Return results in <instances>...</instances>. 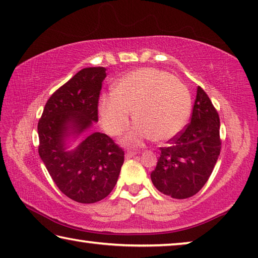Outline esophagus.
<instances>
[{"mask_svg":"<svg viewBox=\"0 0 258 258\" xmlns=\"http://www.w3.org/2000/svg\"><path fill=\"white\" fill-rule=\"evenodd\" d=\"M137 154H138V152L134 151V150H127V151H126V154H125V158L130 159V158H132V157H134Z\"/></svg>","mask_w":258,"mask_h":258,"instance_id":"34e87169","label":"esophagus"}]
</instances>
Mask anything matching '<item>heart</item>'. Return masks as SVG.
Here are the masks:
<instances>
[{
  "mask_svg": "<svg viewBox=\"0 0 258 258\" xmlns=\"http://www.w3.org/2000/svg\"><path fill=\"white\" fill-rule=\"evenodd\" d=\"M137 121L124 135L126 143L150 138L168 141L184 128L191 112V95L180 78L154 68L126 74L99 104L102 127L108 134H119L130 120Z\"/></svg>",
  "mask_w": 258,
  "mask_h": 258,
  "instance_id": "1",
  "label": "heart"
}]
</instances>
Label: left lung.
<instances>
[{
  "mask_svg": "<svg viewBox=\"0 0 258 258\" xmlns=\"http://www.w3.org/2000/svg\"><path fill=\"white\" fill-rule=\"evenodd\" d=\"M160 148L151 181L175 199L195 196L208 181L221 152L220 117L207 93L198 86L191 121Z\"/></svg>",
  "mask_w": 258,
  "mask_h": 258,
  "instance_id": "1",
  "label": "left lung"
}]
</instances>
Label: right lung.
Returning a JSON list of instances; mask_svg holds the SVG:
<instances>
[{
	"instance_id": "1",
	"label": "right lung",
	"mask_w": 258,
	"mask_h": 258,
	"mask_svg": "<svg viewBox=\"0 0 258 258\" xmlns=\"http://www.w3.org/2000/svg\"><path fill=\"white\" fill-rule=\"evenodd\" d=\"M104 67L78 72L51 95L38 120V154L52 180L68 198L82 204L100 202L118 180L124 151L107 134L86 137L75 150H66L69 134L80 135L98 121Z\"/></svg>"
}]
</instances>
